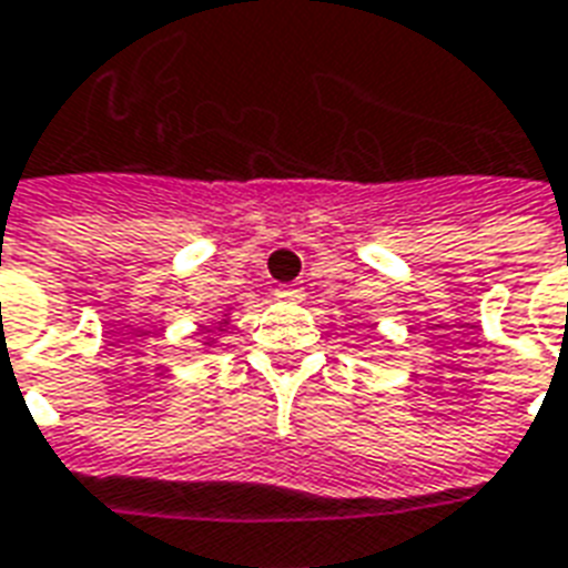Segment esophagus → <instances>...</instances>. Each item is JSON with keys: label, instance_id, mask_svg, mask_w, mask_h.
Wrapping results in <instances>:
<instances>
[{"label": "esophagus", "instance_id": "34e87169", "mask_svg": "<svg viewBox=\"0 0 568 568\" xmlns=\"http://www.w3.org/2000/svg\"><path fill=\"white\" fill-rule=\"evenodd\" d=\"M276 297H280V301H301L304 292H301L297 285H280V288H276Z\"/></svg>", "mask_w": 568, "mask_h": 568}]
</instances>
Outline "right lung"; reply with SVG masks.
<instances>
[{"mask_svg":"<svg viewBox=\"0 0 568 568\" xmlns=\"http://www.w3.org/2000/svg\"><path fill=\"white\" fill-rule=\"evenodd\" d=\"M225 325H229V318H222V322H220V331H225ZM210 339V343H213V339H216V337H207ZM210 343H207V346H210Z\"/></svg>","mask_w":568,"mask_h":568,"instance_id":"right-lung-1","label":"right lung"}]
</instances>
